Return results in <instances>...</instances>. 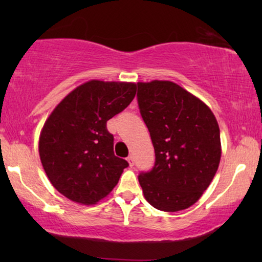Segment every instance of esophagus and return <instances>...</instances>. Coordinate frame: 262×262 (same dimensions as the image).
<instances>
[{"label": "esophagus", "instance_id": "34e87169", "mask_svg": "<svg viewBox=\"0 0 262 262\" xmlns=\"http://www.w3.org/2000/svg\"><path fill=\"white\" fill-rule=\"evenodd\" d=\"M127 162H128V164H130V167L134 166V156H132V155L128 156L127 157Z\"/></svg>", "mask_w": 262, "mask_h": 262}]
</instances>
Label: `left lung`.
<instances>
[{
	"label": "left lung",
	"instance_id": "8db88e82",
	"mask_svg": "<svg viewBox=\"0 0 262 262\" xmlns=\"http://www.w3.org/2000/svg\"><path fill=\"white\" fill-rule=\"evenodd\" d=\"M137 88L139 112L155 149V164L139 173V185L155 209H187L218 169L221 136L216 118L205 103L174 82H139Z\"/></svg>",
	"mask_w": 262,
	"mask_h": 262
}]
</instances>
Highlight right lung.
I'll return each instance as SVG.
<instances>
[{"instance_id": "obj_1", "label": "right lung", "mask_w": 262, "mask_h": 262, "mask_svg": "<svg viewBox=\"0 0 262 262\" xmlns=\"http://www.w3.org/2000/svg\"><path fill=\"white\" fill-rule=\"evenodd\" d=\"M135 95V83L93 80L74 89L48 118L39 155L53 187L68 199L91 205L116 187L128 163L114 155L107 121Z\"/></svg>"}]
</instances>
